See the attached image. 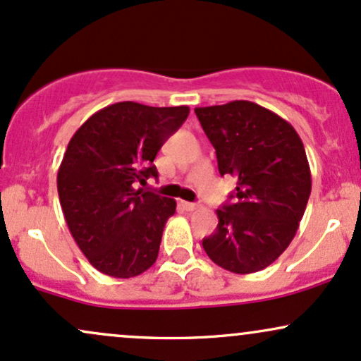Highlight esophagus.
<instances>
[{"instance_id":"esophagus-1","label":"esophagus","mask_w":361,"mask_h":361,"mask_svg":"<svg viewBox=\"0 0 361 361\" xmlns=\"http://www.w3.org/2000/svg\"><path fill=\"white\" fill-rule=\"evenodd\" d=\"M181 207H183V210H186V212H193V210L197 209V204H192V202H181Z\"/></svg>"}]
</instances>
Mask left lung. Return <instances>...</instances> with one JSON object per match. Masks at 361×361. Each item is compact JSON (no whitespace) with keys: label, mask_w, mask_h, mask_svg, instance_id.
Instances as JSON below:
<instances>
[{"label":"left lung","mask_w":361,"mask_h":361,"mask_svg":"<svg viewBox=\"0 0 361 361\" xmlns=\"http://www.w3.org/2000/svg\"><path fill=\"white\" fill-rule=\"evenodd\" d=\"M221 175L238 178L234 204L217 209V229L202 241L215 264L247 275L288 247L307 207L310 168L287 120L252 102L195 109Z\"/></svg>","instance_id":"obj_1"}]
</instances>
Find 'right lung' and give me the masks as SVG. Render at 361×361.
<instances>
[{"instance_id":"1","label":"right lung","mask_w":361,"mask_h":361,"mask_svg":"<svg viewBox=\"0 0 361 361\" xmlns=\"http://www.w3.org/2000/svg\"><path fill=\"white\" fill-rule=\"evenodd\" d=\"M188 114L185 105L114 103L69 140L57 171L59 202L74 241L98 271L130 279L154 264L176 202L135 183L157 178V151Z\"/></svg>"}]
</instances>
